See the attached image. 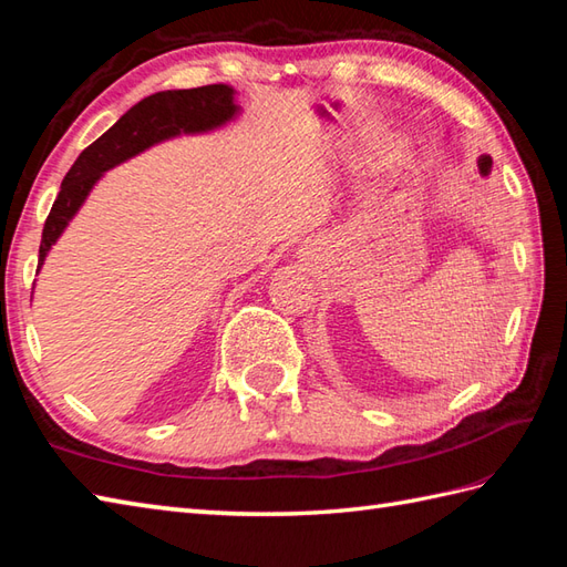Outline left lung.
Returning a JSON list of instances; mask_svg holds the SVG:
<instances>
[{"label":"left lung","instance_id":"1","mask_svg":"<svg viewBox=\"0 0 567 567\" xmlns=\"http://www.w3.org/2000/svg\"><path fill=\"white\" fill-rule=\"evenodd\" d=\"M477 165H480V173H489V167H492V158H489V155H480V158H477Z\"/></svg>","mask_w":567,"mask_h":567}]
</instances>
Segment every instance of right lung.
Listing matches in <instances>:
<instances>
[{
	"instance_id": "add662e5",
	"label": "right lung",
	"mask_w": 567,
	"mask_h": 567,
	"mask_svg": "<svg viewBox=\"0 0 567 567\" xmlns=\"http://www.w3.org/2000/svg\"><path fill=\"white\" fill-rule=\"evenodd\" d=\"M234 114V90L228 84L155 92L151 97L141 100L136 106H131L106 134H102L92 146L80 153L75 165L68 171L51 214H48L43 224L39 268L45 260L48 248L63 234V228L75 216L80 204L90 195L92 185L97 183L104 171L124 163L131 155L146 151L163 138L209 131L228 122Z\"/></svg>"
}]
</instances>
